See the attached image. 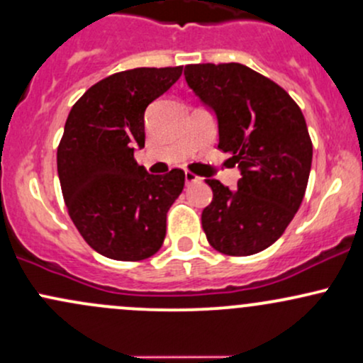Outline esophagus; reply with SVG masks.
<instances>
[{
    "label": "esophagus",
    "instance_id": "obj_1",
    "mask_svg": "<svg viewBox=\"0 0 363 363\" xmlns=\"http://www.w3.org/2000/svg\"><path fill=\"white\" fill-rule=\"evenodd\" d=\"M184 179H186V182H188V184H193V182H200L201 181V177H198L196 174L189 172V170H186V172H184Z\"/></svg>",
    "mask_w": 363,
    "mask_h": 363
}]
</instances>
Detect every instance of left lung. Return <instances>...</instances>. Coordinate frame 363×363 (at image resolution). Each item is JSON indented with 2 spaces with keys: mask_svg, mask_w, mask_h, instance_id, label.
<instances>
[{
  "mask_svg": "<svg viewBox=\"0 0 363 363\" xmlns=\"http://www.w3.org/2000/svg\"><path fill=\"white\" fill-rule=\"evenodd\" d=\"M186 82L218 121V148L241 170L238 189L213 191L201 225L217 252L248 257L274 245L303 201L312 139L296 101L241 63L186 65Z\"/></svg>",
  "mask_w": 363,
  "mask_h": 363,
  "instance_id": "8db88e82",
  "label": "left lung"
}]
</instances>
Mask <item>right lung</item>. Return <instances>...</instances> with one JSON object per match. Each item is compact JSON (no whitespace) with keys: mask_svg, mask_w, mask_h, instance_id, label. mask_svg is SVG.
I'll return each instance as SVG.
<instances>
[{"mask_svg":"<svg viewBox=\"0 0 363 363\" xmlns=\"http://www.w3.org/2000/svg\"><path fill=\"white\" fill-rule=\"evenodd\" d=\"M182 67H139L111 74L82 94L67 117L57 151L67 210L94 252L139 262L162 248L167 212L184 188V170L146 172L145 111L181 77Z\"/></svg>","mask_w":363,"mask_h":363,"instance_id":"right-lung-1","label":"right lung"}]
</instances>
